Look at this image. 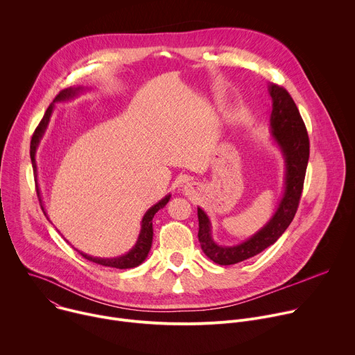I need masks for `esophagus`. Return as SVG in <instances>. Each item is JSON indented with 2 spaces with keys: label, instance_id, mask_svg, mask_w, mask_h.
Masks as SVG:
<instances>
[{
  "label": "esophagus",
  "instance_id": "obj_1",
  "mask_svg": "<svg viewBox=\"0 0 355 355\" xmlns=\"http://www.w3.org/2000/svg\"><path fill=\"white\" fill-rule=\"evenodd\" d=\"M198 189H199V188H198V184H195V182H187V184L184 185V192H185V195H193Z\"/></svg>",
  "mask_w": 355,
  "mask_h": 355
}]
</instances>
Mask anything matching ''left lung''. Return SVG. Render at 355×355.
Instances as JSON below:
<instances>
[{"label":"left lung","mask_w":355,"mask_h":355,"mask_svg":"<svg viewBox=\"0 0 355 355\" xmlns=\"http://www.w3.org/2000/svg\"><path fill=\"white\" fill-rule=\"evenodd\" d=\"M268 92L272 99L270 118L271 136L279 147L285 162L284 195L272 218L257 233L236 245H220L212 239V226L208 215L198 208V239L202 251L219 266H232L257 256L274 244L291 225L300 200L309 160V137L296 104L289 92L270 84Z\"/></svg>","instance_id":"8db88e82"}]
</instances>
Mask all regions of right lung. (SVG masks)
<instances>
[{
  "label": "right lung",
  "mask_w": 355,
  "mask_h": 355,
  "mask_svg": "<svg viewBox=\"0 0 355 355\" xmlns=\"http://www.w3.org/2000/svg\"><path fill=\"white\" fill-rule=\"evenodd\" d=\"M85 88L84 87H70V88H66L63 91L59 92V95L53 99V103L49 105V108L46 110L39 126L36 128L33 136H32V141H31V160H32V166H33V171L36 174V181H37V167H36V148L40 143V139L43 137L44 132H46V128L49 125V121H50V116H52V112H53V108H55V104L56 103H63V101H69L74 96H77L80 92H83ZM40 193V192H39ZM171 195H166L162 200H159L156 205L151 207L143 216L141 219V229H140V233H139V237H137V241L136 244L126 252V254L123 256H119V257H115V259H101V257H92V256H88L85 254V252L77 250L80 254L87 259L88 261H92V263H96L99 266H105V267H112V268H119V270H126V268H135L137 266H140L147 254L148 251L151 248V241H153V218L155 215L167 205V202L170 200ZM43 209V207H42ZM44 211V209H43ZM46 215V212H44ZM49 219V218H47Z\"/></svg>",
  "instance_id": "right-lung-1"
}]
</instances>
